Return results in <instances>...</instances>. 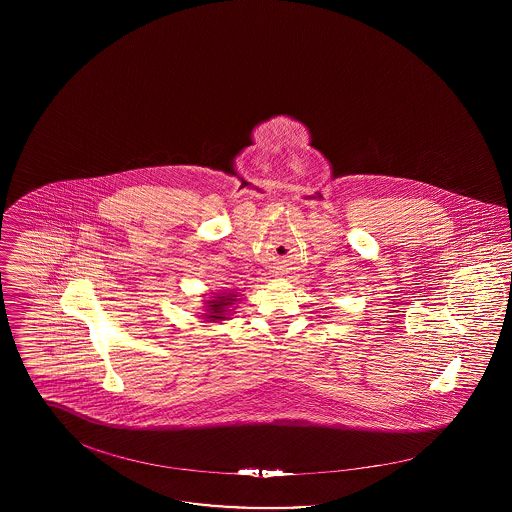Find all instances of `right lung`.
Here are the masks:
<instances>
[{"mask_svg": "<svg viewBox=\"0 0 512 512\" xmlns=\"http://www.w3.org/2000/svg\"><path fill=\"white\" fill-rule=\"evenodd\" d=\"M240 295L238 292H220L203 299V313H199V317L203 318V322H222L232 317V309L236 305V301Z\"/></svg>", "mask_w": 512, "mask_h": 512, "instance_id": "obj_1", "label": "right lung"}]
</instances>
